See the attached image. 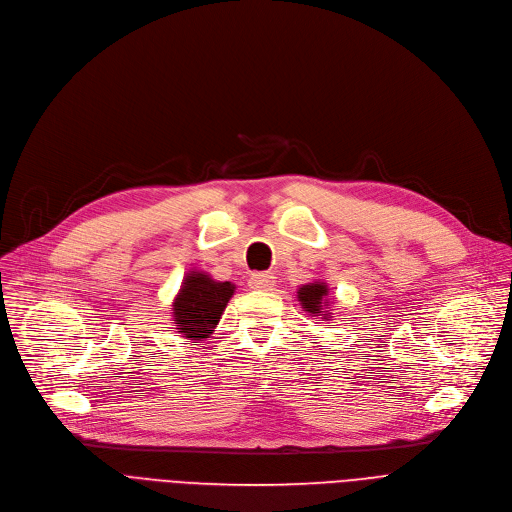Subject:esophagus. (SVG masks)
I'll return each mask as SVG.
<instances>
[{
  "mask_svg": "<svg viewBox=\"0 0 512 512\" xmlns=\"http://www.w3.org/2000/svg\"><path fill=\"white\" fill-rule=\"evenodd\" d=\"M273 284H275V277H273L271 273H253V275L249 277V286H251L253 290L267 292V290L273 288Z\"/></svg>",
  "mask_w": 512,
  "mask_h": 512,
  "instance_id": "34e87169",
  "label": "esophagus"
}]
</instances>
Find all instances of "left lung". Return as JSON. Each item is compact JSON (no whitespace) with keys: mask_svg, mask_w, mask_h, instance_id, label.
Here are the masks:
<instances>
[{"mask_svg":"<svg viewBox=\"0 0 512 512\" xmlns=\"http://www.w3.org/2000/svg\"><path fill=\"white\" fill-rule=\"evenodd\" d=\"M298 302L300 306L312 314V316H320L324 320H331L333 318V312L329 310L331 308V302H329V286L327 282H312V284H306V286H300L298 288Z\"/></svg>","mask_w":512,"mask_h":512,"instance_id":"8db88e82","label":"left lung"}]
</instances>
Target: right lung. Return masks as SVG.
<instances>
[{
  "mask_svg": "<svg viewBox=\"0 0 512 512\" xmlns=\"http://www.w3.org/2000/svg\"><path fill=\"white\" fill-rule=\"evenodd\" d=\"M235 288L230 282H216L210 273L200 269L185 273L181 288L171 302L177 333L194 343L208 339Z\"/></svg>",
  "mask_w": 512,
  "mask_h": 512,
  "instance_id": "add662e5",
  "label": "right lung"
}]
</instances>
